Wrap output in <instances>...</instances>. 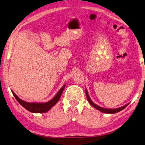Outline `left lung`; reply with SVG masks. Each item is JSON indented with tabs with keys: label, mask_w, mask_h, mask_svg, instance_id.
Listing matches in <instances>:
<instances>
[{
	"label": "left lung",
	"mask_w": 145,
	"mask_h": 145,
	"mask_svg": "<svg viewBox=\"0 0 145 145\" xmlns=\"http://www.w3.org/2000/svg\"><path fill=\"white\" fill-rule=\"evenodd\" d=\"M86 96H87V99H88L89 103L91 104V105L93 106V107H95V109H97L99 110V111L103 112V113H111V114H113V113H116L117 112H119L121 110L124 109L125 107H127V105H129V104H127V105H125L124 106H123V107H121L119 108H117V109H105V108H103V107H99V106H98L96 105L93 102L91 99L89 97V95L88 93V91H87V90L86 89Z\"/></svg>",
	"instance_id": "left-lung-1"
}]
</instances>
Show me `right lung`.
Listing matches in <instances>:
<instances>
[{"mask_svg":"<svg viewBox=\"0 0 145 145\" xmlns=\"http://www.w3.org/2000/svg\"><path fill=\"white\" fill-rule=\"evenodd\" d=\"M65 88V86H63L61 88L57 93L56 95L50 101L46 102V103H28L23 100L20 99L14 92L12 91L13 95H14V97L16 98L17 101L20 104L22 107H24L25 109L28 110V111L32 112V113H46L48 111L51 109L57 101H59V98H60L61 93H62L63 89Z\"/></svg>","mask_w":145,"mask_h":145,"instance_id":"right-lung-1","label":"right lung"}]
</instances>
